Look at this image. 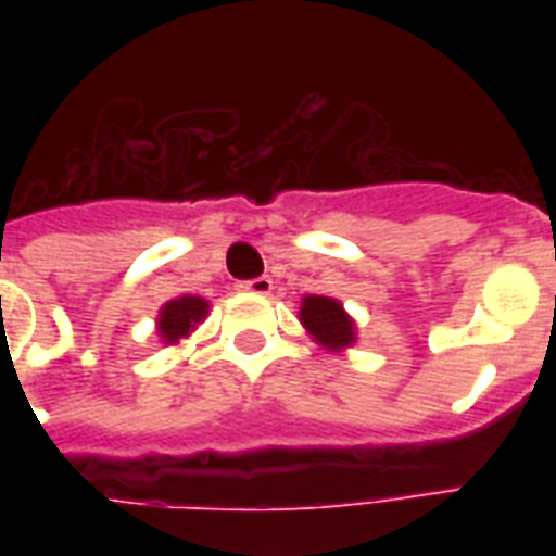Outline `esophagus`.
<instances>
[{
    "label": "esophagus",
    "instance_id": "34e87169",
    "mask_svg": "<svg viewBox=\"0 0 556 556\" xmlns=\"http://www.w3.org/2000/svg\"><path fill=\"white\" fill-rule=\"evenodd\" d=\"M242 291H248V294H270V291H274V279L270 277H256V279H251V282H242Z\"/></svg>",
    "mask_w": 556,
    "mask_h": 556
}]
</instances>
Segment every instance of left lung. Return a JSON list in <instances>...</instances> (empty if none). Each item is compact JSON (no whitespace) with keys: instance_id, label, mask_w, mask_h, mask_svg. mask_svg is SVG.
<instances>
[{"instance_id":"left-lung-1","label":"left lung","mask_w":556,"mask_h":556,"mask_svg":"<svg viewBox=\"0 0 556 556\" xmlns=\"http://www.w3.org/2000/svg\"><path fill=\"white\" fill-rule=\"evenodd\" d=\"M300 323L305 334L326 352H346L357 343L355 317L334 296L305 294L300 303Z\"/></svg>"}]
</instances>
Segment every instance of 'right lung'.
<instances>
[{
	"instance_id": "right-lung-1",
	"label": "right lung",
	"mask_w": 556,
	"mask_h": 556,
	"mask_svg": "<svg viewBox=\"0 0 556 556\" xmlns=\"http://www.w3.org/2000/svg\"><path fill=\"white\" fill-rule=\"evenodd\" d=\"M210 312V303L204 296H176L169 303L161 305L159 317H155V334L164 346H178L181 340H187L195 331Z\"/></svg>"
}]
</instances>
